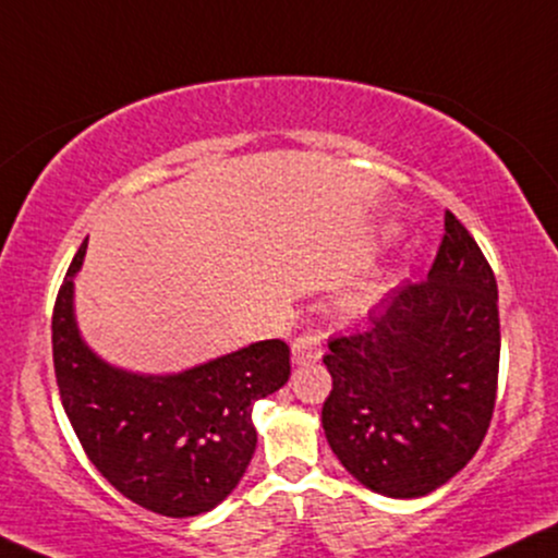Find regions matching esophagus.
I'll return each mask as SVG.
<instances>
[{"mask_svg": "<svg viewBox=\"0 0 558 558\" xmlns=\"http://www.w3.org/2000/svg\"><path fill=\"white\" fill-rule=\"evenodd\" d=\"M323 356V336L315 331H302L292 341V360L294 364H311Z\"/></svg>", "mask_w": 558, "mask_h": 558, "instance_id": "esophagus-1", "label": "esophagus"}]
</instances>
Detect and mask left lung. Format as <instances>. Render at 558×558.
Returning <instances> with one entry per match:
<instances>
[{
	"instance_id": "1",
	"label": "left lung",
	"mask_w": 558,
	"mask_h": 558,
	"mask_svg": "<svg viewBox=\"0 0 558 558\" xmlns=\"http://www.w3.org/2000/svg\"><path fill=\"white\" fill-rule=\"evenodd\" d=\"M497 279L452 211L429 274L396 287L360 333L328 341L323 429L341 465L383 497L439 489L476 456L499 375Z\"/></svg>"
}]
</instances>
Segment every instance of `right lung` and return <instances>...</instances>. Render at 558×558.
<instances>
[{
	"label": "right lung",
	"instance_id": "right-lung-1",
	"mask_svg": "<svg viewBox=\"0 0 558 558\" xmlns=\"http://www.w3.org/2000/svg\"><path fill=\"white\" fill-rule=\"evenodd\" d=\"M69 266L51 320L61 403L102 478L144 510L194 518L238 486L256 452L253 403L290 380V347L256 341L175 375L116 367L82 339Z\"/></svg>",
	"mask_w": 558,
	"mask_h": 558
}]
</instances>
